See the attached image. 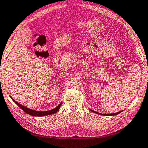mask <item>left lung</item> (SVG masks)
<instances>
[{"label": "left lung", "instance_id": "1", "mask_svg": "<svg viewBox=\"0 0 148 148\" xmlns=\"http://www.w3.org/2000/svg\"><path fill=\"white\" fill-rule=\"evenodd\" d=\"M91 110L92 112H95V113H97V114H101V113L95 112L94 110ZM120 112H116V113H112V114H102V115H104V116H114V115L118 114H119V113H120Z\"/></svg>", "mask_w": 148, "mask_h": 148}]
</instances>
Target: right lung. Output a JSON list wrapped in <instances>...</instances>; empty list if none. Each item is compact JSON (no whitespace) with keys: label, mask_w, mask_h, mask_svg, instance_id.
Returning a JSON list of instances; mask_svg holds the SVG:
<instances>
[{"label":"right lung","mask_w":148,"mask_h":148,"mask_svg":"<svg viewBox=\"0 0 148 148\" xmlns=\"http://www.w3.org/2000/svg\"><path fill=\"white\" fill-rule=\"evenodd\" d=\"M11 99H12V101L14 102V103L16 104L20 108L22 109V110H23L25 112H26L27 114H29V115L34 116H43L53 114H55L56 112H58L61 105V103L58 106H57L56 108L52 109V110H47V111H41V112H39V111L34 110H32V109H29L28 108L25 107V106L21 105V104H19L18 103H17V102L14 99H12V97H11Z\"/></svg>","instance_id":"add662e5"}]
</instances>
